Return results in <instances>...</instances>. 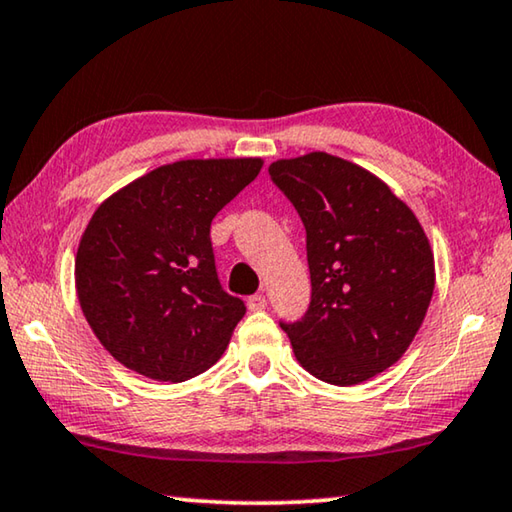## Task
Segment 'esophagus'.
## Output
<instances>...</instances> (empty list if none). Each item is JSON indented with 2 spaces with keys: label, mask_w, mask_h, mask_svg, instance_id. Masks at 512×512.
<instances>
[{
  "label": "esophagus",
  "mask_w": 512,
  "mask_h": 512,
  "mask_svg": "<svg viewBox=\"0 0 512 512\" xmlns=\"http://www.w3.org/2000/svg\"><path fill=\"white\" fill-rule=\"evenodd\" d=\"M248 310H253V312H259V310H264L266 307V296L264 294H255V296H248Z\"/></svg>",
  "instance_id": "esophagus-1"
}]
</instances>
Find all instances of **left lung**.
<instances>
[{"mask_svg": "<svg viewBox=\"0 0 512 512\" xmlns=\"http://www.w3.org/2000/svg\"><path fill=\"white\" fill-rule=\"evenodd\" d=\"M269 173L305 225L312 278L310 310L282 330L314 378L364 383L399 362L424 323L431 241L415 212L353 161L310 152L273 161Z\"/></svg>", "mask_w": 512, "mask_h": 512, "instance_id": "obj_1", "label": "left lung"}]
</instances>
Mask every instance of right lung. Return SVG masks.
Wrapping results in <instances>:
<instances>
[{
	"label": "right lung",
	"mask_w": 512,
	"mask_h": 512,
	"mask_svg": "<svg viewBox=\"0 0 512 512\" xmlns=\"http://www.w3.org/2000/svg\"><path fill=\"white\" fill-rule=\"evenodd\" d=\"M262 166L259 157L182 159L95 209L75 289L93 335L127 369L184 383L221 360L246 305L221 289L209 227Z\"/></svg>",
	"instance_id": "obj_1"
}]
</instances>
